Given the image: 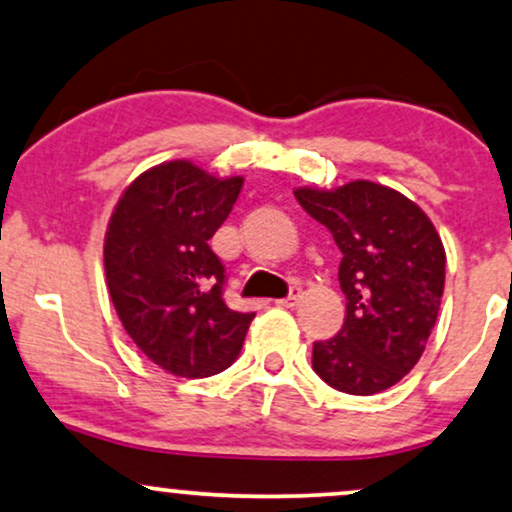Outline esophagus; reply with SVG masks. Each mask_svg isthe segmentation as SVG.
Masks as SVG:
<instances>
[{"label":"esophagus","mask_w":512,"mask_h":512,"mask_svg":"<svg viewBox=\"0 0 512 512\" xmlns=\"http://www.w3.org/2000/svg\"><path fill=\"white\" fill-rule=\"evenodd\" d=\"M301 289H292V294L287 296V299H280V301H275L277 306H282V308H294V306H299V301H301Z\"/></svg>","instance_id":"1"}]
</instances>
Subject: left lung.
Here are the masks:
<instances>
[{"label": "left lung", "mask_w": 512, "mask_h": 512, "mask_svg": "<svg viewBox=\"0 0 512 512\" xmlns=\"http://www.w3.org/2000/svg\"><path fill=\"white\" fill-rule=\"evenodd\" d=\"M294 197L342 251L344 327L313 344V370L346 394H380L415 368L437 323L446 277L437 227L415 201L370 180L296 187Z\"/></svg>", "instance_id": "left-lung-1"}]
</instances>
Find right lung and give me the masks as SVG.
I'll list each match as a JSON object with an SVG mask.
<instances>
[{
  "label": "right lung",
  "mask_w": 512,
  "mask_h": 512,
  "mask_svg": "<svg viewBox=\"0 0 512 512\" xmlns=\"http://www.w3.org/2000/svg\"><path fill=\"white\" fill-rule=\"evenodd\" d=\"M244 178L166 161L125 187L104 237L106 285L118 318L151 363L211 377L235 363L254 313L225 306V268L208 239L230 216Z\"/></svg>",
  "instance_id": "right-lung-1"
}]
</instances>
